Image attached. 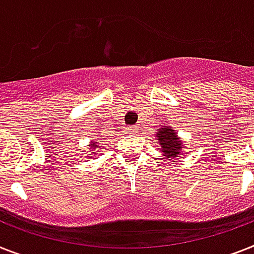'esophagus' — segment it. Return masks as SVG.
I'll return each instance as SVG.
<instances>
[{
    "instance_id": "esophagus-1",
    "label": "esophagus",
    "mask_w": 254,
    "mask_h": 254,
    "mask_svg": "<svg viewBox=\"0 0 254 254\" xmlns=\"http://www.w3.org/2000/svg\"><path fill=\"white\" fill-rule=\"evenodd\" d=\"M126 132H128V133H135L136 129L133 127H126Z\"/></svg>"
}]
</instances>
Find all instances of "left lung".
Returning a JSON list of instances; mask_svg holds the SVG:
<instances>
[{
    "label": "left lung",
    "mask_w": 254,
    "mask_h": 254,
    "mask_svg": "<svg viewBox=\"0 0 254 254\" xmlns=\"http://www.w3.org/2000/svg\"><path fill=\"white\" fill-rule=\"evenodd\" d=\"M156 139L158 140L160 149L163 153L165 158H183L187 156V152H184V142L178 136V132L171 126L162 125L160 129L156 132Z\"/></svg>",
    "instance_id": "1"
}]
</instances>
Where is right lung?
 I'll return each mask as SVG.
<instances>
[{
	"instance_id": "add662e5",
	"label": "right lung",
	"mask_w": 254,
	"mask_h": 254,
	"mask_svg": "<svg viewBox=\"0 0 254 254\" xmlns=\"http://www.w3.org/2000/svg\"><path fill=\"white\" fill-rule=\"evenodd\" d=\"M97 142H100L98 139H94L91 140V142L88 144V150H85L84 153V156L87 157V158H93L94 156H97V152H96V149H97Z\"/></svg>"
}]
</instances>
